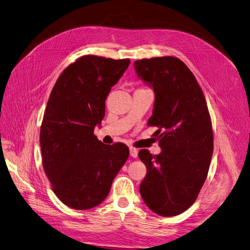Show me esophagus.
<instances>
[{
  "instance_id": "34e87169",
  "label": "esophagus",
  "mask_w": 250,
  "mask_h": 250,
  "mask_svg": "<svg viewBox=\"0 0 250 250\" xmlns=\"http://www.w3.org/2000/svg\"><path fill=\"white\" fill-rule=\"evenodd\" d=\"M130 155H131L132 157H134V158H136V157L138 156V151H137V149H135V148H130Z\"/></svg>"
}]
</instances>
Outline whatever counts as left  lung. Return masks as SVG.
Segmentation results:
<instances>
[{
	"label": "left lung",
	"instance_id": "1",
	"mask_svg": "<svg viewBox=\"0 0 250 250\" xmlns=\"http://www.w3.org/2000/svg\"><path fill=\"white\" fill-rule=\"evenodd\" d=\"M136 73L155 93L149 126L162 152L143 149L138 156L146 167L139 191L153 212L174 216L195 202L206 181L213 152V131L204 93L194 75L172 56L134 62Z\"/></svg>",
	"mask_w": 250,
	"mask_h": 250
}]
</instances>
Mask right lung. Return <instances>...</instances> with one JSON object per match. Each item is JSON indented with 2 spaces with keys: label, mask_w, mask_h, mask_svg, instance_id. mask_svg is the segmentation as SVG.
Instances as JSON below:
<instances>
[{
  "label": "right lung",
  "mask_w": 250,
  "mask_h": 250,
  "mask_svg": "<svg viewBox=\"0 0 250 250\" xmlns=\"http://www.w3.org/2000/svg\"><path fill=\"white\" fill-rule=\"evenodd\" d=\"M129 65L130 59L81 56L50 93L40 130L42 165L55 194L70 208L91 209L104 202L129 157L125 144L104 145L94 135L111 87Z\"/></svg>",
  "instance_id": "1"
}]
</instances>
